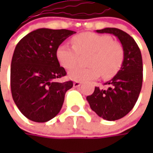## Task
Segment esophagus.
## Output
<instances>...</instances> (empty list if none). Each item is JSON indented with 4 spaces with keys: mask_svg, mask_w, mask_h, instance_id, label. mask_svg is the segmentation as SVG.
Returning a JSON list of instances; mask_svg holds the SVG:
<instances>
[{
    "mask_svg": "<svg viewBox=\"0 0 153 153\" xmlns=\"http://www.w3.org/2000/svg\"><path fill=\"white\" fill-rule=\"evenodd\" d=\"M81 84H82V82H75L73 83V86L75 88H77V87L81 86Z\"/></svg>",
    "mask_w": 153,
    "mask_h": 153,
    "instance_id": "34e87169",
    "label": "esophagus"
}]
</instances>
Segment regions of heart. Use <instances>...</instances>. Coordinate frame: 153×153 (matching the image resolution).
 <instances>
[{"label":"heart","instance_id":"obj_1","mask_svg":"<svg viewBox=\"0 0 153 153\" xmlns=\"http://www.w3.org/2000/svg\"><path fill=\"white\" fill-rule=\"evenodd\" d=\"M73 46L59 45L56 58L62 67L71 70L76 65L79 54L91 53L89 58V68H76L69 72V77L76 82H88L99 78H111L121 70L124 60L122 45L107 35L92 32L81 33L72 38Z\"/></svg>","mask_w":153,"mask_h":153}]
</instances>
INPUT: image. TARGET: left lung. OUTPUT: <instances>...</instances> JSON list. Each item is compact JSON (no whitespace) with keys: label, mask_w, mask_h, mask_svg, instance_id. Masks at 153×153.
<instances>
[{"label":"left lung","mask_w":153,"mask_h":153,"mask_svg":"<svg viewBox=\"0 0 153 153\" xmlns=\"http://www.w3.org/2000/svg\"><path fill=\"white\" fill-rule=\"evenodd\" d=\"M97 33L114 35L120 41L124 51L123 66L114 77L105 83L108 88L95 87L87 96L90 108L107 121H115L126 116L134 106L142 87L143 65L141 53L135 41L126 32L117 28L97 30Z\"/></svg>","instance_id":"1"}]
</instances>
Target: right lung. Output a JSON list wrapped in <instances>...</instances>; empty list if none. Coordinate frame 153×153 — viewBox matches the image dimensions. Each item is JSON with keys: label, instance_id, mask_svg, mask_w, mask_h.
<instances>
[{"label": "right lung", "instance_id": "1", "mask_svg": "<svg viewBox=\"0 0 153 153\" xmlns=\"http://www.w3.org/2000/svg\"><path fill=\"white\" fill-rule=\"evenodd\" d=\"M75 33L42 28L29 33L16 46L11 63V91L17 107L28 119L45 123L60 111L73 82H57L66 72L56 58V50Z\"/></svg>", "mask_w": 153, "mask_h": 153}]
</instances>
